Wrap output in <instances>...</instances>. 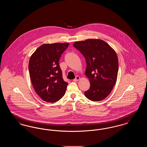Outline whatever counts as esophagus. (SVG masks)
I'll use <instances>...</instances> for the list:
<instances>
[{"label":"esophagus","instance_id":"obj_1","mask_svg":"<svg viewBox=\"0 0 147 147\" xmlns=\"http://www.w3.org/2000/svg\"><path fill=\"white\" fill-rule=\"evenodd\" d=\"M80 79V77L79 76H77L76 77V78L74 79H73V81L74 82H78V80H79Z\"/></svg>","mask_w":147,"mask_h":147}]
</instances>
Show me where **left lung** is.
<instances>
[{"label":"left lung","instance_id":"1","mask_svg":"<svg viewBox=\"0 0 147 147\" xmlns=\"http://www.w3.org/2000/svg\"><path fill=\"white\" fill-rule=\"evenodd\" d=\"M73 46L84 56L85 76L90 80V89L85 96L93 101L106 98L116 83L119 60L115 50L103 40L88 39L74 42Z\"/></svg>","mask_w":147,"mask_h":147}]
</instances>
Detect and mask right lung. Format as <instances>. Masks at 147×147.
Here are the masks:
<instances>
[{
	"mask_svg": "<svg viewBox=\"0 0 147 147\" xmlns=\"http://www.w3.org/2000/svg\"><path fill=\"white\" fill-rule=\"evenodd\" d=\"M68 43H46L30 57V77L36 93L45 101L55 102L63 97L68 83L64 81L59 60Z\"/></svg>",
	"mask_w": 147,
	"mask_h": 147,
	"instance_id": "1",
	"label": "right lung"
}]
</instances>
